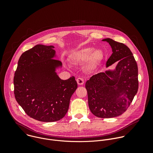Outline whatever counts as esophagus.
<instances>
[{
    "mask_svg": "<svg viewBox=\"0 0 153 153\" xmlns=\"http://www.w3.org/2000/svg\"><path fill=\"white\" fill-rule=\"evenodd\" d=\"M77 82L78 85H82L84 83V79L83 78H81V77H78L77 79Z\"/></svg>",
    "mask_w": 153,
    "mask_h": 153,
    "instance_id": "obj_1",
    "label": "esophagus"
}]
</instances>
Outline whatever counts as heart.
Returning <instances> with one entry per match:
<instances>
[{"mask_svg": "<svg viewBox=\"0 0 153 153\" xmlns=\"http://www.w3.org/2000/svg\"><path fill=\"white\" fill-rule=\"evenodd\" d=\"M90 47L82 48L75 52L71 56L72 60L76 63L84 62L86 59V63L88 67L92 68L99 63L103 57L102 52L100 50H94Z\"/></svg>", "mask_w": 153, "mask_h": 153, "instance_id": "b5f03b06", "label": "heart"}]
</instances>
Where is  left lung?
Segmentation results:
<instances>
[{
  "label": "left lung",
  "instance_id": "obj_1",
  "mask_svg": "<svg viewBox=\"0 0 153 153\" xmlns=\"http://www.w3.org/2000/svg\"><path fill=\"white\" fill-rule=\"evenodd\" d=\"M106 41L113 53L106 67L118 61L114 71L93 75L85 83L91 112L100 118H112L122 114L132 102L139 88L137 63L125 44L111 39ZM117 89H116L115 88Z\"/></svg>",
  "mask_w": 153,
  "mask_h": 153
}]
</instances>
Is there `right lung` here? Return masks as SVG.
Here are the masks:
<instances>
[{
	"label": "right lung",
	"mask_w": 153,
	"mask_h": 153,
	"mask_svg": "<svg viewBox=\"0 0 153 153\" xmlns=\"http://www.w3.org/2000/svg\"><path fill=\"white\" fill-rule=\"evenodd\" d=\"M53 46L37 45L21 55L14 77L16 101L26 114L37 120L55 122L67 114L77 88L74 76L62 80L55 72L62 62L52 59Z\"/></svg>",
	"instance_id": "add662e5"
}]
</instances>
